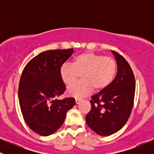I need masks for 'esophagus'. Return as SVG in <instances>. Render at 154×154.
<instances>
[{"label": "esophagus", "instance_id": "obj_1", "mask_svg": "<svg viewBox=\"0 0 154 154\" xmlns=\"http://www.w3.org/2000/svg\"><path fill=\"white\" fill-rule=\"evenodd\" d=\"M81 99H79V98H76L75 99V102H76V104H79V103L81 102Z\"/></svg>", "mask_w": 154, "mask_h": 154}]
</instances>
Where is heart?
<instances>
[{"label":"heart","instance_id":"b5f03b06","mask_svg":"<svg viewBox=\"0 0 154 154\" xmlns=\"http://www.w3.org/2000/svg\"><path fill=\"white\" fill-rule=\"evenodd\" d=\"M117 71V63L114 58L92 52H85L75 57L72 64L64 63L59 71L61 81L71 86L82 77V82L74 85L67 91L75 98L87 96L94 90H105L113 82Z\"/></svg>","mask_w":154,"mask_h":154}]
</instances>
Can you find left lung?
Masks as SVG:
<instances>
[{
	"instance_id": "left-lung-1",
	"label": "left lung",
	"mask_w": 154,
	"mask_h": 154,
	"mask_svg": "<svg viewBox=\"0 0 154 154\" xmlns=\"http://www.w3.org/2000/svg\"><path fill=\"white\" fill-rule=\"evenodd\" d=\"M118 70L110 85L91 97V109L86 115L90 128L101 136L122 128L131 114L135 93V79L131 67L122 55L112 51Z\"/></svg>"
}]
</instances>
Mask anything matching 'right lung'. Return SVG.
Masks as SVG:
<instances>
[{"instance_id": "obj_1", "label": "right lung", "mask_w": 154, "mask_h": 154, "mask_svg": "<svg viewBox=\"0 0 154 154\" xmlns=\"http://www.w3.org/2000/svg\"><path fill=\"white\" fill-rule=\"evenodd\" d=\"M73 52V48L44 51L23 69L18 91L21 111L28 127L40 135L54 133L75 105L74 98L56 99L66 90L60 69Z\"/></svg>"}]
</instances>
